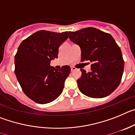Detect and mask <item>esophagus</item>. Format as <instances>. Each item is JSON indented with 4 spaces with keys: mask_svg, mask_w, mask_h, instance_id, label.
<instances>
[{
    "mask_svg": "<svg viewBox=\"0 0 135 135\" xmlns=\"http://www.w3.org/2000/svg\"><path fill=\"white\" fill-rule=\"evenodd\" d=\"M77 70V69H76L75 67H71V71H74V70Z\"/></svg>",
    "mask_w": 135,
    "mask_h": 135,
    "instance_id": "obj_1",
    "label": "esophagus"
}]
</instances>
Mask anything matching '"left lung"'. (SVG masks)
<instances>
[{
	"instance_id": "obj_1",
	"label": "left lung",
	"mask_w": 135,
	"mask_h": 135,
	"mask_svg": "<svg viewBox=\"0 0 135 135\" xmlns=\"http://www.w3.org/2000/svg\"><path fill=\"white\" fill-rule=\"evenodd\" d=\"M71 41L80 46L81 61L92 62L91 71L80 69L77 80L82 93L92 98H103L118 86L123 74L124 61L119 46L108 33L95 27L68 32Z\"/></svg>"
}]
</instances>
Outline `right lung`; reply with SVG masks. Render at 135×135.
Listing matches in <instances>:
<instances>
[{
    "label": "right lung",
    "mask_w": 135,
    "mask_h": 135,
    "mask_svg": "<svg viewBox=\"0 0 135 135\" xmlns=\"http://www.w3.org/2000/svg\"><path fill=\"white\" fill-rule=\"evenodd\" d=\"M68 32H35L23 40L15 56V74L23 93L40 104L54 101L61 94L71 71L69 65L57 70L51 61L57 58L59 47Z\"/></svg>",
    "instance_id": "1"
}]
</instances>
